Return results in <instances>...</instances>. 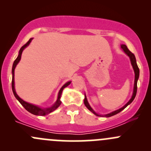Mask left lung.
Returning a JSON list of instances; mask_svg holds the SVG:
<instances>
[{
	"label": "left lung",
	"instance_id": "left-lung-1",
	"mask_svg": "<svg viewBox=\"0 0 151 151\" xmlns=\"http://www.w3.org/2000/svg\"><path fill=\"white\" fill-rule=\"evenodd\" d=\"M121 49H122V50H123V51L124 52L126 53V54L128 56H129V58H130L131 63H132V67H133L134 71V74H135V77H134V85L133 93H132V98L130 99V100H129V101H128V102L126 103V104H125L124 106H123V107L120 108V109H117V110H115V111H113V112H110V113L106 114V115H99V114L96 113V112L95 111H94L93 109H92V107H91V106H90L89 103H88V100H87L86 96H85V94L84 104L85 105V106H86V107L88 108V109H89V110L91 111V112H93V113L94 115H96V116H104V117H106V118H109V117L112 116V115H116V114L119 113L120 112H121V111H122L123 109H124L125 108H126V106H128V105L130 104L131 103H132V101H133V100L134 99L135 96H136L137 90V80H138V79H139V68H138L137 64L136 58H135L134 55L133 53L132 52L129 51V50L127 48V47H126V45H121Z\"/></svg>",
	"mask_w": 151,
	"mask_h": 151
}]
</instances>
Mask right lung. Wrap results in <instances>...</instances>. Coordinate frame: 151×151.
Returning <instances> with one entry per match:
<instances>
[{
	"instance_id": "add662e5",
	"label": "right lung",
	"mask_w": 151,
	"mask_h": 151,
	"mask_svg": "<svg viewBox=\"0 0 151 151\" xmlns=\"http://www.w3.org/2000/svg\"><path fill=\"white\" fill-rule=\"evenodd\" d=\"M32 40H33V38H31V39H29L28 42H27L25 45H23V46L21 47L20 50H19V54H18L17 58L16 60L14 61L13 66H12V91H13V93H14V95L15 98H16L19 101V102L24 106V108H25L27 111H28L29 112H30V113L33 114V115H42V116H43V115H48V114H50V112H53V111L55 110V109H57L59 106H60V104H61L60 98H61V94H62V92H63V90L66 87L68 86V85H69L70 84H71V81L67 82V83H65V84L62 86V88H60V91H59V92H58V99H57V100H56L55 103L52 106H50V107L42 108V107H40V106H37V105H35L33 104H30V103L26 102V101H25L24 100H22V99H21L20 97H19V96L17 94L16 91H15V88H14V69H15V68H16L17 65L18 64V63H19V60H20L21 55H22V52H23V50H25V48H26V47H28L29 45H30V43L31 42Z\"/></svg>"
}]
</instances>
